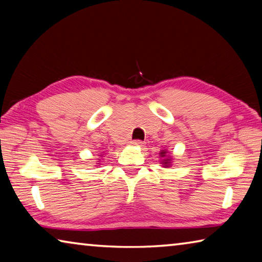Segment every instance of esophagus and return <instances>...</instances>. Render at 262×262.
Instances as JSON below:
<instances>
[{
  "instance_id": "1",
  "label": "esophagus",
  "mask_w": 262,
  "mask_h": 262,
  "mask_svg": "<svg viewBox=\"0 0 262 262\" xmlns=\"http://www.w3.org/2000/svg\"><path fill=\"white\" fill-rule=\"evenodd\" d=\"M132 145H134V147H143L144 142H142V141H133L132 142Z\"/></svg>"
}]
</instances>
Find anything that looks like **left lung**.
I'll list each match as a JSON object with an SVG mask.
<instances>
[{
	"label": "left lung",
	"mask_w": 262,
	"mask_h": 262,
	"mask_svg": "<svg viewBox=\"0 0 262 262\" xmlns=\"http://www.w3.org/2000/svg\"><path fill=\"white\" fill-rule=\"evenodd\" d=\"M159 157H161V163L163 167H170L172 165V161H173V157L171 156L170 154H168L167 150H161V152H159Z\"/></svg>",
	"instance_id": "8db88e82"
}]
</instances>
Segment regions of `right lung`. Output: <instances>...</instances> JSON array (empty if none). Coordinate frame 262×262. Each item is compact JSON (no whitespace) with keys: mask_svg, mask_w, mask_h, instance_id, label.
I'll use <instances>...</instances> for the list:
<instances>
[{"mask_svg":"<svg viewBox=\"0 0 262 262\" xmlns=\"http://www.w3.org/2000/svg\"><path fill=\"white\" fill-rule=\"evenodd\" d=\"M101 155H103V154H101ZM101 155H99V156H101ZM99 164V163H98ZM97 166H98V165H97Z\"/></svg>","mask_w":262,"mask_h":262,"instance_id":"1","label":"right lung"}]
</instances>
